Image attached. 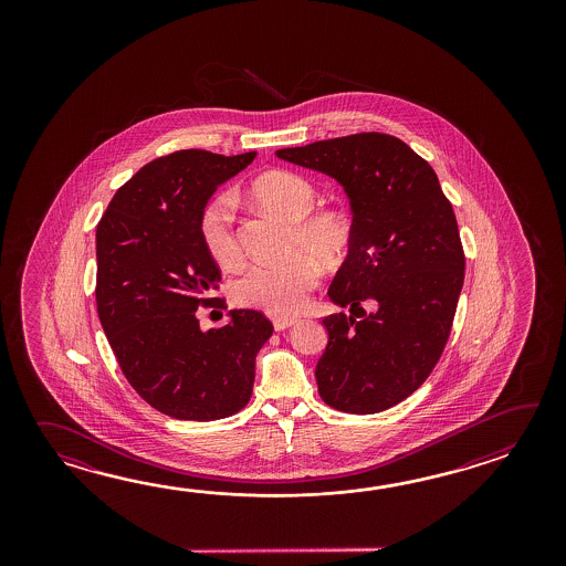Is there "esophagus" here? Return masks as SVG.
Instances as JSON below:
<instances>
[{
    "label": "esophagus",
    "instance_id": "1",
    "mask_svg": "<svg viewBox=\"0 0 566 566\" xmlns=\"http://www.w3.org/2000/svg\"><path fill=\"white\" fill-rule=\"evenodd\" d=\"M297 324V319L295 317H285V315H275L273 317V325H275V329L281 332V329H287L291 325Z\"/></svg>",
    "mask_w": 566,
    "mask_h": 566
}]
</instances>
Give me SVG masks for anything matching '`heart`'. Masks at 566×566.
<instances>
[{"label":"heart","instance_id":"obj_1","mask_svg":"<svg viewBox=\"0 0 566 566\" xmlns=\"http://www.w3.org/2000/svg\"><path fill=\"white\" fill-rule=\"evenodd\" d=\"M256 205L291 222L289 251H297L281 263H261L247 271L234 285V297L247 307L275 315H293L303 310L319 281V265L334 266L352 244V222L336 208L313 210L317 192L310 180L295 171L273 169L251 184ZM200 239L206 253L222 269L242 263V249L234 229V202L229 193H218L200 214Z\"/></svg>","mask_w":566,"mask_h":566}]
</instances>
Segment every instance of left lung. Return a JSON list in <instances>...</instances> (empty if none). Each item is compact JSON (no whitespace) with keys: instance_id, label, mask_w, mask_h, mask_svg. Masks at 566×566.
Returning <instances> with one entry per match:
<instances>
[{"instance_id":"left-lung-1","label":"left lung","mask_w":566,"mask_h":566,"mask_svg":"<svg viewBox=\"0 0 566 566\" xmlns=\"http://www.w3.org/2000/svg\"><path fill=\"white\" fill-rule=\"evenodd\" d=\"M277 157L334 178L354 214L348 256L327 295L361 315L324 317L319 397L354 415L390 409L433 373L451 334L465 277L453 206L433 168L386 133L285 147ZM364 300L374 313L363 312Z\"/></svg>"}]
</instances>
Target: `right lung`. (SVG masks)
Returning a JSON list of instances; mask_svg holds the SVG:
<instances>
[{"label": "right lung", "instance_id": "obj_1", "mask_svg": "<svg viewBox=\"0 0 566 566\" xmlns=\"http://www.w3.org/2000/svg\"><path fill=\"white\" fill-rule=\"evenodd\" d=\"M256 151L218 156L181 149L125 181L96 227V312L120 370L154 409L180 421H217L253 395L254 358L273 324L232 310L218 329H200V305L220 269L200 239V214L218 186Z\"/></svg>", "mask_w": 566, "mask_h": 566}]
</instances>
